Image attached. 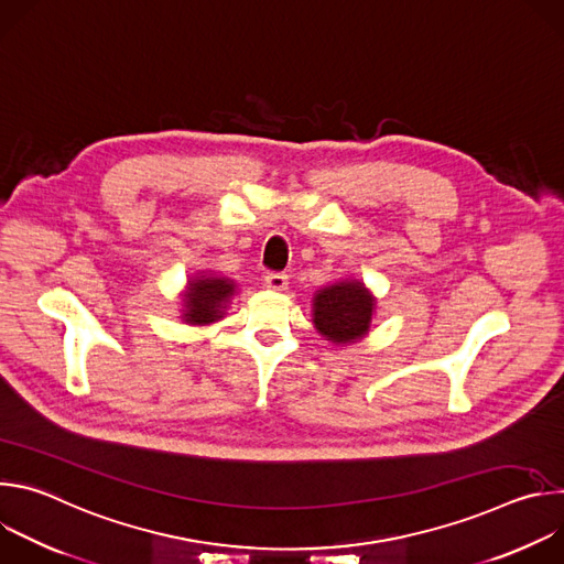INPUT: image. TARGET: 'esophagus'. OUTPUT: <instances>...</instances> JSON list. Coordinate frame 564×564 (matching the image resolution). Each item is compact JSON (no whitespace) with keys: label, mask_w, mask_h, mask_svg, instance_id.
Returning a JSON list of instances; mask_svg holds the SVG:
<instances>
[{"label":"esophagus","mask_w":564,"mask_h":564,"mask_svg":"<svg viewBox=\"0 0 564 564\" xmlns=\"http://www.w3.org/2000/svg\"><path fill=\"white\" fill-rule=\"evenodd\" d=\"M265 285L270 290H285L288 288V274H283V272H268L265 274Z\"/></svg>","instance_id":"34e87169"}]
</instances>
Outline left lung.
Returning a JSON list of instances; mask_svg holds the SVG:
<instances>
[{"instance_id": "1", "label": "left lung", "mask_w": 564, "mask_h": 564, "mask_svg": "<svg viewBox=\"0 0 564 564\" xmlns=\"http://www.w3.org/2000/svg\"><path fill=\"white\" fill-rule=\"evenodd\" d=\"M372 307V294L357 279L321 288L312 303L314 328L333 344H355L370 328Z\"/></svg>"}]
</instances>
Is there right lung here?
I'll list each match as a JSON object with an SVG mask.
<instances>
[{
    "label": "right lung",
    "mask_w": 564,
    "mask_h": 564,
    "mask_svg": "<svg viewBox=\"0 0 564 564\" xmlns=\"http://www.w3.org/2000/svg\"><path fill=\"white\" fill-rule=\"evenodd\" d=\"M234 281L225 276H196L183 299V321L192 326H205L225 314L229 296L234 294Z\"/></svg>",
    "instance_id": "right-lung-1"
}]
</instances>
